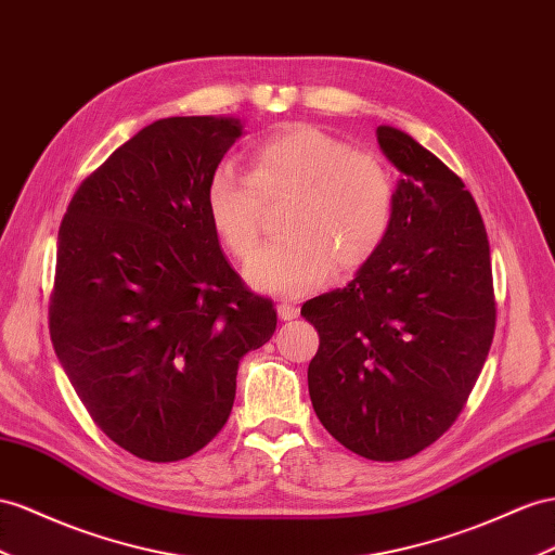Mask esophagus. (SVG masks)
<instances>
[{"label":"esophagus","instance_id":"obj_1","mask_svg":"<svg viewBox=\"0 0 555 555\" xmlns=\"http://www.w3.org/2000/svg\"><path fill=\"white\" fill-rule=\"evenodd\" d=\"M276 311H279V319H281V321H293V319H297V314H300V309H297V307L291 305V302H281V305L276 307Z\"/></svg>","mask_w":555,"mask_h":555}]
</instances>
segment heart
<instances>
[{
  "label": "heart",
  "mask_w": 555,
  "mask_h": 555,
  "mask_svg": "<svg viewBox=\"0 0 555 555\" xmlns=\"http://www.w3.org/2000/svg\"><path fill=\"white\" fill-rule=\"evenodd\" d=\"M288 198L283 236L246 267L253 288L302 295L333 272H357L385 244L393 184L375 156L314 126L295 124L250 150L248 176L220 164L206 182V216L220 244L246 260L258 246L264 204Z\"/></svg>",
  "instance_id": "b5f03b06"
}]
</instances>
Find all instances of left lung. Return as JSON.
<instances>
[{
  "mask_svg": "<svg viewBox=\"0 0 555 555\" xmlns=\"http://www.w3.org/2000/svg\"><path fill=\"white\" fill-rule=\"evenodd\" d=\"M379 150L401 170L385 244L345 288L302 305L319 333L307 379L317 417L351 452L399 462L443 436L494 335L486 224L464 182L393 126Z\"/></svg>",
  "mask_w": 555,
  "mask_h": 555,
  "instance_id": "8db88e82",
  "label": "left lung"
}]
</instances>
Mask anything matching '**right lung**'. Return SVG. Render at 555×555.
I'll list each match as a JSON object with an SVG mask.
<instances>
[{
  "label": "right lung",
  "instance_id": "add662e5",
  "mask_svg": "<svg viewBox=\"0 0 555 555\" xmlns=\"http://www.w3.org/2000/svg\"><path fill=\"white\" fill-rule=\"evenodd\" d=\"M241 133L234 117L154 121L79 184L61 222L55 357L101 431L140 460L208 446L238 361L276 331L206 216V182Z\"/></svg>",
  "mask_w": 555,
  "mask_h": 555
}]
</instances>
